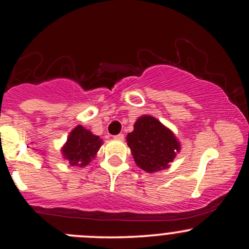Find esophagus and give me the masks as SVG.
Instances as JSON below:
<instances>
[{"instance_id": "esophagus-1", "label": "esophagus", "mask_w": 249, "mask_h": 249, "mask_svg": "<svg viewBox=\"0 0 249 249\" xmlns=\"http://www.w3.org/2000/svg\"><path fill=\"white\" fill-rule=\"evenodd\" d=\"M115 139H117V141H123V139H124V134L123 133L117 134V136H115Z\"/></svg>"}]
</instances>
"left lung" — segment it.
Wrapping results in <instances>:
<instances>
[{"label":"left lung","instance_id":"obj_1","mask_svg":"<svg viewBox=\"0 0 249 249\" xmlns=\"http://www.w3.org/2000/svg\"><path fill=\"white\" fill-rule=\"evenodd\" d=\"M126 141L136 164L148 173L168 167L180 150L174 134L151 116H142L134 123Z\"/></svg>","mask_w":249,"mask_h":249}]
</instances>
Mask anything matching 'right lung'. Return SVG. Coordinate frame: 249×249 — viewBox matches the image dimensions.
Masks as SVG:
<instances>
[{
    "label": "right lung",
    "mask_w": 249,
    "mask_h": 249,
    "mask_svg": "<svg viewBox=\"0 0 249 249\" xmlns=\"http://www.w3.org/2000/svg\"><path fill=\"white\" fill-rule=\"evenodd\" d=\"M102 144V139L98 136L78 125L71 131L67 144L62 148V153L70 165L83 167L95 158Z\"/></svg>",
    "instance_id": "obj_1"
}]
</instances>
